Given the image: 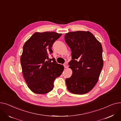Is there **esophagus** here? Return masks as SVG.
<instances>
[{
    "instance_id": "34e87169",
    "label": "esophagus",
    "mask_w": 121,
    "mask_h": 121,
    "mask_svg": "<svg viewBox=\"0 0 121 121\" xmlns=\"http://www.w3.org/2000/svg\"><path fill=\"white\" fill-rule=\"evenodd\" d=\"M63 65H64V67H65V68H67L68 67V65H67V63L64 64Z\"/></svg>"
}]
</instances>
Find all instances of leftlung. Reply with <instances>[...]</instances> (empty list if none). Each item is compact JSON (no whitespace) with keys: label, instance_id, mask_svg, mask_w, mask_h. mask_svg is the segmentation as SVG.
<instances>
[{"label":"left lung","instance_id":"8db88e82","mask_svg":"<svg viewBox=\"0 0 121 121\" xmlns=\"http://www.w3.org/2000/svg\"><path fill=\"white\" fill-rule=\"evenodd\" d=\"M65 39L72 59L69 63L72 74L65 80L67 89L75 94H86L96 84L103 67L102 44L89 31L67 33Z\"/></svg>","mask_w":121,"mask_h":121}]
</instances>
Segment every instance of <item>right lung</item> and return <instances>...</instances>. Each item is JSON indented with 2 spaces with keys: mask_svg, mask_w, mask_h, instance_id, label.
I'll list each match as a JSON object with an SVG mask.
<instances>
[{
  "mask_svg": "<svg viewBox=\"0 0 121 121\" xmlns=\"http://www.w3.org/2000/svg\"><path fill=\"white\" fill-rule=\"evenodd\" d=\"M62 34L35 32L24 43L20 56L22 71L29 88L35 93L43 94L53 88L54 82L63 72L64 66L49 56L54 42Z\"/></svg>",
  "mask_w": 121,
  "mask_h": 121,
  "instance_id": "1",
  "label": "right lung"
}]
</instances>
